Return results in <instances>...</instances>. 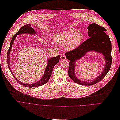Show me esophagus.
Returning <instances> with one entry per match:
<instances>
[{
    "mask_svg": "<svg viewBox=\"0 0 120 120\" xmlns=\"http://www.w3.org/2000/svg\"><path fill=\"white\" fill-rule=\"evenodd\" d=\"M66 59V56L64 54H62L60 56V59L61 60H65Z\"/></svg>",
    "mask_w": 120,
    "mask_h": 120,
    "instance_id": "obj_1",
    "label": "esophagus"
}]
</instances>
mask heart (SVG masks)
I'll list each match as a JSON object with an SVG mask.
<instances>
[{"label":"heart","instance_id":"b5f03b06","mask_svg":"<svg viewBox=\"0 0 120 120\" xmlns=\"http://www.w3.org/2000/svg\"><path fill=\"white\" fill-rule=\"evenodd\" d=\"M83 35L80 32L72 29L59 33L54 37L55 41L61 45H64L68 50L75 49L80 45L83 40ZM53 43H54L53 42Z\"/></svg>","mask_w":120,"mask_h":120}]
</instances>
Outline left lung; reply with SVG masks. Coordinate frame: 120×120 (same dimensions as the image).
I'll return each instance as SVG.
<instances>
[{"mask_svg": "<svg viewBox=\"0 0 120 120\" xmlns=\"http://www.w3.org/2000/svg\"><path fill=\"white\" fill-rule=\"evenodd\" d=\"M89 38L81 43L77 48L66 52V58L69 60L68 75L78 84L91 86L101 81L107 74L112 64V44L109 36L105 33L106 29L97 23H91L88 26ZM92 50L102 53L106 60L104 69L101 75L91 82L81 81L75 74V62L82 57L86 52Z\"/></svg>", "mask_w": 120, "mask_h": 120, "instance_id": "left-lung-1", "label": "left lung"}]
</instances>
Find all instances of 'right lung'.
<instances>
[{"label":"right lung","mask_w":120,"mask_h":120,"mask_svg":"<svg viewBox=\"0 0 120 120\" xmlns=\"http://www.w3.org/2000/svg\"><path fill=\"white\" fill-rule=\"evenodd\" d=\"M36 34V33L35 32L34 29L32 27H31V25H30V24H29V23H27V24H26V25L22 26L20 29V30L15 34L13 37V38L10 42L9 48L8 52L7 60H8V67L9 70H10L12 74L13 75L14 77L15 78V79H16L17 82H18L19 84L23 86H24L31 88V87H36V86H42V85H44L45 84H46L50 79L51 76L52 75L53 68L55 66V65H56L59 62L60 58V56L58 55L57 57H53V58L48 59L47 66H46V68H45L44 75H43V77L41 78V79H40L39 81H38L36 83L32 84H24V83L19 81V80H17L16 78H15V77L14 74L12 73V72L11 70V68L10 66V58H9L10 56H9V55H10V51L12 48V44L13 43V42H14L15 37H16L17 35H18L19 34Z\"/></svg>","instance_id":"obj_1"}]
</instances>
